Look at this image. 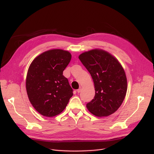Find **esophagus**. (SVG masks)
Listing matches in <instances>:
<instances>
[{
    "label": "esophagus",
    "instance_id": "obj_1",
    "mask_svg": "<svg viewBox=\"0 0 154 154\" xmlns=\"http://www.w3.org/2000/svg\"><path fill=\"white\" fill-rule=\"evenodd\" d=\"M81 90H82V88H81V87H80V88H79V89H77V93H80V92H81Z\"/></svg>",
    "mask_w": 154,
    "mask_h": 154
}]
</instances>
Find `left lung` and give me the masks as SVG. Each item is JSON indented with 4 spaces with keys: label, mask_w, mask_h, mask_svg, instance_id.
Masks as SVG:
<instances>
[{
    "label": "left lung",
    "mask_w": 154,
    "mask_h": 154,
    "mask_svg": "<svg viewBox=\"0 0 154 154\" xmlns=\"http://www.w3.org/2000/svg\"><path fill=\"white\" fill-rule=\"evenodd\" d=\"M79 59L93 79L95 94L87 103V109L97 117H107L122 105L127 90L125 71L118 60L109 52L94 49L80 54Z\"/></svg>",
    "instance_id": "left-lung-1"
}]
</instances>
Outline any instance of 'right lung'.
I'll return each mask as SVG.
<instances>
[{"label": "right lung", "instance_id": "1", "mask_svg": "<svg viewBox=\"0 0 154 154\" xmlns=\"http://www.w3.org/2000/svg\"><path fill=\"white\" fill-rule=\"evenodd\" d=\"M71 57L68 51L52 49L40 54L30 65L26 77L27 95L32 106L44 116L60 114L73 95L68 79L63 75Z\"/></svg>", "mask_w": 154, "mask_h": 154}]
</instances>
